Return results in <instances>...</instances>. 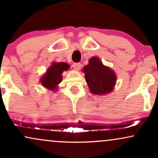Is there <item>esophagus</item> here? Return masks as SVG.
Wrapping results in <instances>:
<instances>
[{
    "label": "esophagus",
    "mask_w": 158,
    "mask_h": 158,
    "mask_svg": "<svg viewBox=\"0 0 158 158\" xmlns=\"http://www.w3.org/2000/svg\"><path fill=\"white\" fill-rule=\"evenodd\" d=\"M73 68L74 70H79V69L81 68V64L80 63H74L73 64Z\"/></svg>",
    "instance_id": "obj_1"
}]
</instances>
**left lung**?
<instances>
[{
	"instance_id": "1",
	"label": "left lung",
	"mask_w": 158,
	"mask_h": 158,
	"mask_svg": "<svg viewBox=\"0 0 158 158\" xmlns=\"http://www.w3.org/2000/svg\"><path fill=\"white\" fill-rule=\"evenodd\" d=\"M88 62L82 71L90 93L102 96L113 91L117 81L115 72L103 64L100 59L96 56L90 58Z\"/></svg>"
}]
</instances>
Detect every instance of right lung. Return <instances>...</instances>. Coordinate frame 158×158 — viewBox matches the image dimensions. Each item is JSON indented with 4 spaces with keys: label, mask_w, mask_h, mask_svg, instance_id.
<instances>
[{
    "label": "right lung",
    "mask_w": 158,
    "mask_h": 158,
    "mask_svg": "<svg viewBox=\"0 0 158 158\" xmlns=\"http://www.w3.org/2000/svg\"><path fill=\"white\" fill-rule=\"evenodd\" d=\"M70 68L68 63L52 62L46 70V73L40 78L41 85L49 90L56 92L58 85L62 81V73Z\"/></svg>",
    "instance_id": "right-lung-1"
}]
</instances>
